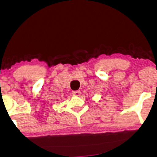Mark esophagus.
<instances>
[{
    "instance_id": "obj_1",
    "label": "esophagus",
    "mask_w": 157,
    "mask_h": 157,
    "mask_svg": "<svg viewBox=\"0 0 157 157\" xmlns=\"http://www.w3.org/2000/svg\"><path fill=\"white\" fill-rule=\"evenodd\" d=\"M80 93H81L80 91H79V90H78V91H73L72 92V94L74 95H76V96H78V95H79L81 94Z\"/></svg>"
}]
</instances>
